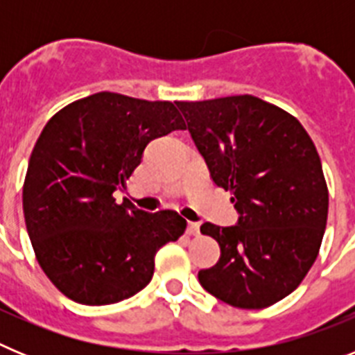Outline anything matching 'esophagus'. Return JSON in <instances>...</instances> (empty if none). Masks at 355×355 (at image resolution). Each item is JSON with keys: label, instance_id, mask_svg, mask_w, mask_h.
Segmentation results:
<instances>
[{"label": "esophagus", "instance_id": "34e87169", "mask_svg": "<svg viewBox=\"0 0 355 355\" xmlns=\"http://www.w3.org/2000/svg\"><path fill=\"white\" fill-rule=\"evenodd\" d=\"M187 233L190 234V236H197V234H199V224H197V222H188Z\"/></svg>", "mask_w": 355, "mask_h": 355}]
</instances>
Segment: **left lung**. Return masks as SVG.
Masks as SVG:
<instances>
[{"mask_svg":"<svg viewBox=\"0 0 355 355\" xmlns=\"http://www.w3.org/2000/svg\"><path fill=\"white\" fill-rule=\"evenodd\" d=\"M213 183L231 192L236 225L211 222L220 258L199 272L208 293L240 309L283 300L307 275L327 225L318 150L297 119L259 97L175 101Z\"/></svg>","mask_w":355,"mask_h":355,"instance_id":"left-lung-1","label":"left lung"}]
</instances>
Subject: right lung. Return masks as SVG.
Here are the masks:
<instances>
[{
    "label": "right lung",
    "mask_w": 355,
    "mask_h": 355,
    "mask_svg": "<svg viewBox=\"0 0 355 355\" xmlns=\"http://www.w3.org/2000/svg\"><path fill=\"white\" fill-rule=\"evenodd\" d=\"M184 130L174 103L97 92L56 112L31 150L23 211L44 274L87 306L130 299L149 284L155 254L187 222L172 209L146 213L114 192L150 140Z\"/></svg>",
    "instance_id": "obj_1"
}]
</instances>
